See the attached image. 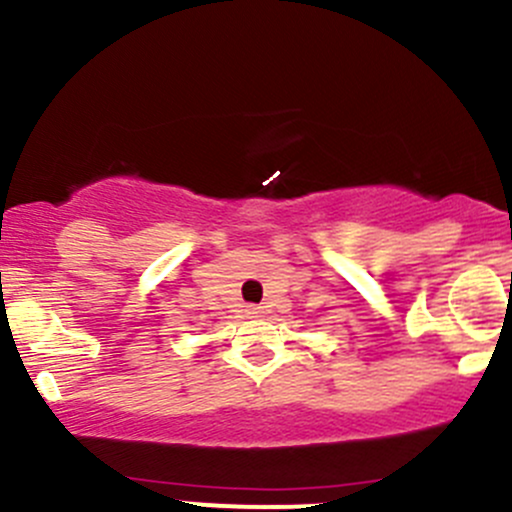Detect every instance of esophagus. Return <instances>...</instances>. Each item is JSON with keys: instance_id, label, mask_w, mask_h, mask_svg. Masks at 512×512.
<instances>
[{"instance_id": "34e87169", "label": "esophagus", "mask_w": 512, "mask_h": 512, "mask_svg": "<svg viewBox=\"0 0 512 512\" xmlns=\"http://www.w3.org/2000/svg\"><path fill=\"white\" fill-rule=\"evenodd\" d=\"M247 314H250V316H260L262 311H260V306H247Z\"/></svg>"}]
</instances>
